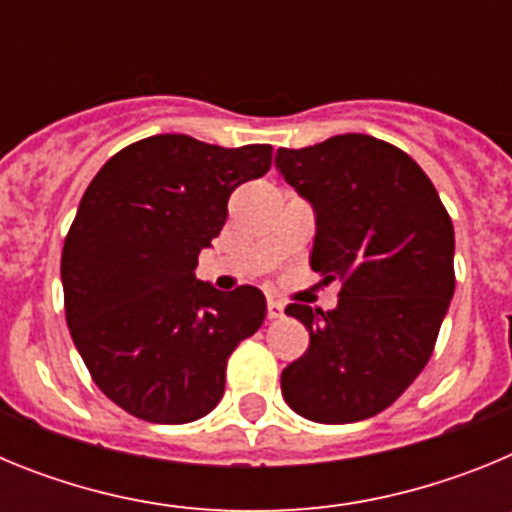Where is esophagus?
<instances>
[{"label": "esophagus", "mask_w": 512, "mask_h": 512, "mask_svg": "<svg viewBox=\"0 0 512 512\" xmlns=\"http://www.w3.org/2000/svg\"><path fill=\"white\" fill-rule=\"evenodd\" d=\"M282 315H284V305H282V302H277V300L266 302V318L277 320V318H282Z\"/></svg>", "instance_id": "34e87169"}]
</instances>
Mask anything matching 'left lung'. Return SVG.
Instances as JSON below:
<instances>
[{
  "label": "left lung",
  "mask_w": 512,
  "mask_h": 512,
  "mask_svg": "<svg viewBox=\"0 0 512 512\" xmlns=\"http://www.w3.org/2000/svg\"><path fill=\"white\" fill-rule=\"evenodd\" d=\"M274 164L315 212L312 271L341 284L333 310H284L310 346L282 372V395L315 423L372 418L433 354L454 297L451 217L413 158L372 135L279 148Z\"/></svg>",
  "instance_id": "left-lung-1"
}]
</instances>
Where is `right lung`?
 Wrapping results in <instances>:
<instances>
[{
    "label": "right lung",
    "instance_id": "add662e5",
    "mask_svg": "<svg viewBox=\"0 0 512 512\" xmlns=\"http://www.w3.org/2000/svg\"><path fill=\"white\" fill-rule=\"evenodd\" d=\"M269 166L271 146L151 135L81 197L61 253L66 323L99 390L135 418L179 425L215 410L228 356L264 323L261 289L220 292L194 269L233 189Z\"/></svg>",
    "mask_w": 512,
    "mask_h": 512
}]
</instances>
